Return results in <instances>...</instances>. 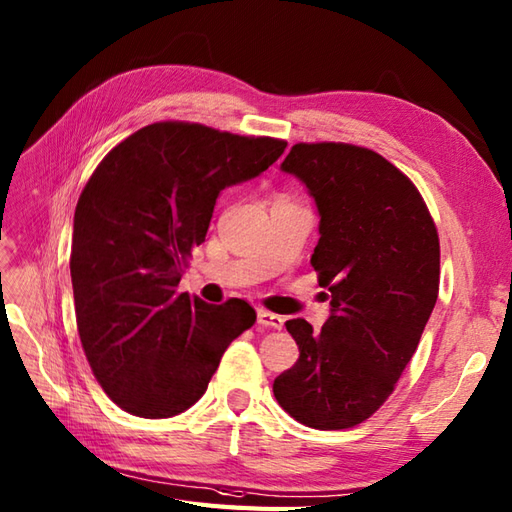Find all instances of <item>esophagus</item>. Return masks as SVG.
<instances>
[{"label": "esophagus", "instance_id": "obj_1", "mask_svg": "<svg viewBox=\"0 0 512 512\" xmlns=\"http://www.w3.org/2000/svg\"><path fill=\"white\" fill-rule=\"evenodd\" d=\"M258 323H260V326H265V328L280 330L284 326V319L280 315H276V313H269V310L260 308L258 310Z\"/></svg>", "mask_w": 512, "mask_h": 512}]
</instances>
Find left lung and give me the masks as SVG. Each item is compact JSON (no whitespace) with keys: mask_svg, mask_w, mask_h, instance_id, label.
Here are the masks:
<instances>
[{"mask_svg":"<svg viewBox=\"0 0 512 512\" xmlns=\"http://www.w3.org/2000/svg\"><path fill=\"white\" fill-rule=\"evenodd\" d=\"M282 171L315 197L310 265L332 315L319 332L286 321L299 358L273 395L308 428H354L389 400L417 350L439 297V232L417 186L373 149L297 143Z\"/></svg>","mask_w":512,"mask_h":512,"instance_id":"left-lung-1","label":"left lung"}]
</instances>
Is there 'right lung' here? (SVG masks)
<instances>
[{"instance_id":"obj_1","label":"right lung","mask_w":512,"mask_h":512,"mask_svg":"<svg viewBox=\"0 0 512 512\" xmlns=\"http://www.w3.org/2000/svg\"><path fill=\"white\" fill-rule=\"evenodd\" d=\"M286 147L202 123L158 121L99 162L80 193L71 284L82 350L121 410L167 419L204 395L228 345L254 326L245 299L206 304L178 284L226 186Z\"/></svg>"}]
</instances>
